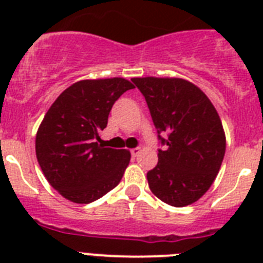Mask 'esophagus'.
<instances>
[{"mask_svg":"<svg viewBox=\"0 0 263 263\" xmlns=\"http://www.w3.org/2000/svg\"><path fill=\"white\" fill-rule=\"evenodd\" d=\"M140 153V148L139 147H135V148H131V156L132 157H136L138 154Z\"/></svg>","mask_w":263,"mask_h":263,"instance_id":"1","label":"esophagus"}]
</instances>
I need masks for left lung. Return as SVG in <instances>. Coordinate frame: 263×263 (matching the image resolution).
Here are the masks:
<instances>
[{
	"label": "left lung",
	"instance_id": "8db88e82",
	"mask_svg": "<svg viewBox=\"0 0 263 263\" xmlns=\"http://www.w3.org/2000/svg\"><path fill=\"white\" fill-rule=\"evenodd\" d=\"M164 146L147 172L148 187L165 203L183 208L204 195L220 171L225 134L203 91L177 78H134ZM164 135L162 138L160 134Z\"/></svg>",
	"mask_w": 263,
	"mask_h": 263
}]
</instances>
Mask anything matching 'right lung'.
<instances>
[{"instance_id":"add662e5","label":"right lung","mask_w":263,"mask_h":263,"mask_svg":"<svg viewBox=\"0 0 263 263\" xmlns=\"http://www.w3.org/2000/svg\"><path fill=\"white\" fill-rule=\"evenodd\" d=\"M131 88L123 78L80 80L64 90L43 117L35 138L36 160L65 199L91 203L120 183L131 153L95 140L106 128L111 106Z\"/></svg>"}]
</instances>
